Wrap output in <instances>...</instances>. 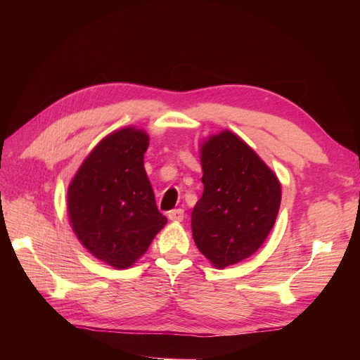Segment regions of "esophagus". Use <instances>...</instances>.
Masks as SVG:
<instances>
[{
	"instance_id": "obj_1",
	"label": "esophagus",
	"mask_w": 360,
	"mask_h": 360,
	"mask_svg": "<svg viewBox=\"0 0 360 360\" xmlns=\"http://www.w3.org/2000/svg\"><path fill=\"white\" fill-rule=\"evenodd\" d=\"M184 217V212L181 209H176V210H171L168 212V219L172 222H181Z\"/></svg>"
}]
</instances>
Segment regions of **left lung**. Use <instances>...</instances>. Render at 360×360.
<instances>
[{
    "instance_id": "1",
    "label": "left lung",
    "mask_w": 360,
    "mask_h": 360,
    "mask_svg": "<svg viewBox=\"0 0 360 360\" xmlns=\"http://www.w3.org/2000/svg\"><path fill=\"white\" fill-rule=\"evenodd\" d=\"M202 197L192 212V236L217 269L249 258L266 242L281 205L276 174L231 130L200 147Z\"/></svg>"
}]
</instances>
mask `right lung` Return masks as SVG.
Wrapping results in <instances>:
<instances>
[{
  "mask_svg": "<svg viewBox=\"0 0 360 360\" xmlns=\"http://www.w3.org/2000/svg\"><path fill=\"white\" fill-rule=\"evenodd\" d=\"M146 130L122 127L85 158L68 189V213L81 245L102 263L129 269L167 224L144 168Z\"/></svg>",
  "mask_w": 360,
  "mask_h": 360,
  "instance_id": "1",
  "label": "right lung"
}]
</instances>
